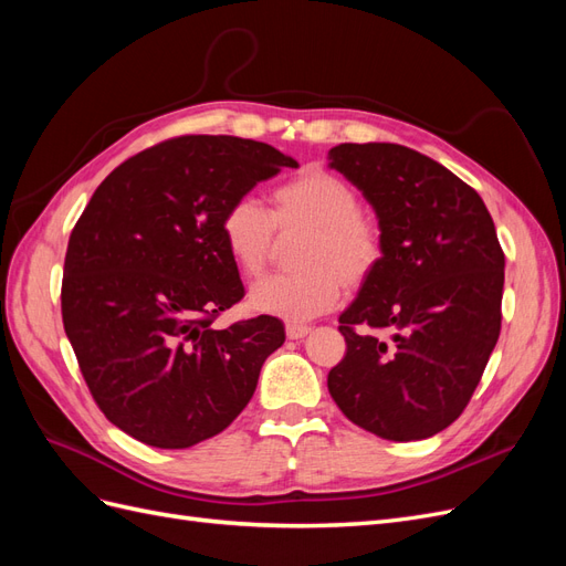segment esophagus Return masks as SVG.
<instances>
[{"instance_id":"esophagus-1","label":"esophagus","mask_w":566,"mask_h":566,"mask_svg":"<svg viewBox=\"0 0 566 566\" xmlns=\"http://www.w3.org/2000/svg\"><path fill=\"white\" fill-rule=\"evenodd\" d=\"M285 333H287L290 339H302V337L312 333V328H310V325H304V323H287Z\"/></svg>"}]
</instances>
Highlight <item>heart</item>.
Segmentation results:
<instances>
[{
	"instance_id": "heart-1",
	"label": "heart",
	"mask_w": 566,
	"mask_h": 566,
	"mask_svg": "<svg viewBox=\"0 0 566 566\" xmlns=\"http://www.w3.org/2000/svg\"><path fill=\"white\" fill-rule=\"evenodd\" d=\"M283 241L300 238L290 276L256 283L250 310L285 321H310L364 287L385 260V233L378 219L361 210L356 188L325 169H304L271 191L266 212L250 196L235 198L219 219V235L243 279L262 276Z\"/></svg>"
}]
</instances>
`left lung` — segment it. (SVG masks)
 <instances>
[{
    "label": "left lung",
    "mask_w": 566,
    "mask_h": 566,
    "mask_svg": "<svg viewBox=\"0 0 566 566\" xmlns=\"http://www.w3.org/2000/svg\"><path fill=\"white\" fill-rule=\"evenodd\" d=\"M331 169L373 205L385 260L339 316L328 391L389 441L434 437L465 410L501 335L505 254L484 200L399 144H339ZM364 327V332H356Z\"/></svg>",
    "instance_id": "1"
}]
</instances>
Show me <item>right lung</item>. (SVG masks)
I'll list each match as a JSON object with an SVG mask.
<instances>
[{
	"instance_id": "1",
	"label": "right lung",
	"mask_w": 566,
	"mask_h": 566,
	"mask_svg": "<svg viewBox=\"0 0 566 566\" xmlns=\"http://www.w3.org/2000/svg\"><path fill=\"white\" fill-rule=\"evenodd\" d=\"M297 167L241 136H177L101 181L71 233L63 328L104 416L148 447L188 449L248 406L279 318L214 331L245 287L219 235L235 198Z\"/></svg>"
}]
</instances>
